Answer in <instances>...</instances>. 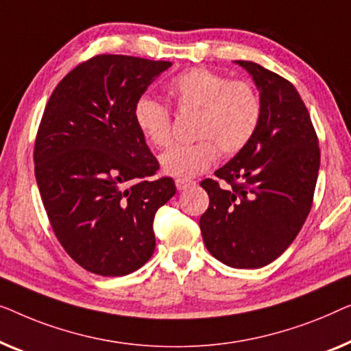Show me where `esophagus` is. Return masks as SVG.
Here are the masks:
<instances>
[{
	"instance_id": "obj_1",
	"label": "esophagus",
	"mask_w": 351,
	"mask_h": 351,
	"mask_svg": "<svg viewBox=\"0 0 351 351\" xmlns=\"http://www.w3.org/2000/svg\"><path fill=\"white\" fill-rule=\"evenodd\" d=\"M175 184H176L178 191H186L187 187L195 186V182L191 181V180H184V178H178V180L175 181Z\"/></svg>"
}]
</instances>
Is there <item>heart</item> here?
I'll list each match as a JSON object with an SVG mask.
<instances>
[{"label": "heart", "instance_id": "heart-1", "mask_svg": "<svg viewBox=\"0 0 351 351\" xmlns=\"http://www.w3.org/2000/svg\"><path fill=\"white\" fill-rule=\"evenodd\" d=\"M167 93L176 110L195 111L194 138L191 145H175L160 156L165 175L192 178L208 170L218 149L234 154L258 130L263 101L248 81H229L206 68H191L167 84ZM133 119L143 136L156 147L171 141L170 112L162 103L141 97L133 108Z\"/></svg>", "mask_w": 351, "mask_h": 351}]
</instances>
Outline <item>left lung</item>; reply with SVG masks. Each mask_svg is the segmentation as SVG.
<instances>
[{
	"label": "left lung",
	"mask_w": 351,
	"mask_h": 351,
	"mask_svg": "<svg viewBox=\"0 0 351 351\" xmlns=\"http://www.w3.org/2000/svg\"><path fill=\"white\" fill-rule=\"evenodd\" d=\"M263 101L248 145L215 171L229 186L204 180L208 210L200 218L206 250L234 269H259L293 243L312 208L319 170L315 128L289 81L254 62L235 60Z\"/></svg>",
	"instance_id": "obj_1"
}]
</instances>
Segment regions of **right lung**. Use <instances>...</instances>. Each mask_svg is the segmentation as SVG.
Returning a JSON list of instances; mask_svg holds the SVG:
<instances>
[{"mask_svg": "<svg viewBox=\"0 0 351 351\" xmlns=\"http://www.w3.org/2000/svg\"><path fill=\"white\" fill-rule=\"evenodd\" d=\"M170 66L97 56L62 79L44 110L34 143L39 194L58 241L92 274H132L154 253V216L176 187L171 178L151 180L159 162L133 108Z\"/></svg>", "mask_w": 351, "mask_h": 351, "instance_id": "1", "label": "right lung"}]
</instances>
